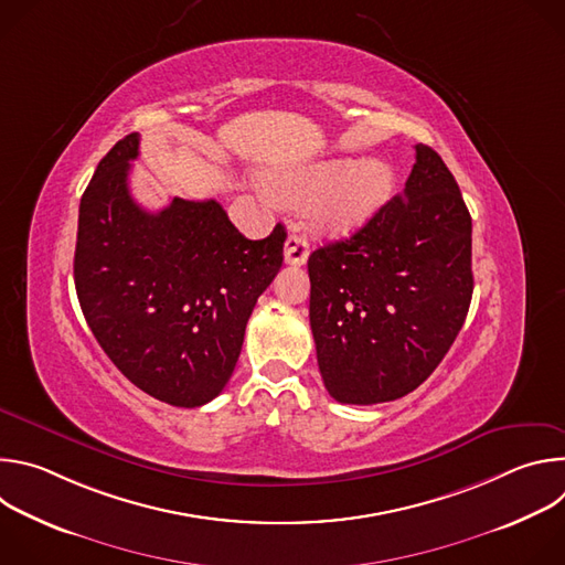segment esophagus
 Instances as JSON below:
<instances>
[{
	"label": "esophagus",
	"mask_w": 565,
	"mask_h": 565,
	"mask_svg": "<svg viewBox=\"0 0 565 565\" xmlns=\"http://www.w3.org/2000/svg\"><path fill=\"white\" fill-rule=\"evenodd\" d=\"M284 259L290 266H303L308 259V241L301 234H290L284 244Z\"/></svg>",
	"instance_id": "esophagus-1"
}]
</instances>
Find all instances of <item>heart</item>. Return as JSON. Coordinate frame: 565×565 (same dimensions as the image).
Returning <instances> with one entry per match:
<instances>
[{"label":"heart","instance_id":"b5f03b06","mask_svg":"<svg viewBox=\"0 0 565 565\" xmlns=\"http://www.w3.org/2000/svg\"><path fill=\"white\" fill-rule=\"evenodd\" d=\"M393 170L382 160L331 158L275 172L270 188L288 205H308L312 225L333 236L360 230L388 201Z\"/></svg>","mask_w":565,"mask_h":565}]
</instances>
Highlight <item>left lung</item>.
<instances>
[{"label":"left lung","mask_w":565,"mask_h":565,"mask_svg":"<svg viewBox=\"0 0 565 565\" xmlns=\"http://www.w3.org/2000/svg\"><path fill=\"white\" fill-rule=\"evenodd\" d=\"M310 329L327 391L377 405L418 388L465 324L473 292L471 216L427 145L405 192L353 236L308 257Z\"/></svg>","instance_id":"8db88e82"}]
</instances>
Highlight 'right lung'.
Instances as JSON below:
<instances>
[{
  "label": "right lung",
  "mask_w": 565,
  "mask_h": 565,
  "mask_svg": "<svg viewBox=\"0 0 565 565\" xmlns=\"http://www.w3.org/2000/svg\"><path fill=\"white\" fill-rule=\"evenodd\" d=\"M138 142L118 140L79 199L75 292L118 371L192 409L227 384L253 308L281 268L286 230L250 241L214 199L142 210L129 192Z\"/></svg>",
  "instance_id": "right-lung-1"
}]
</instances>
